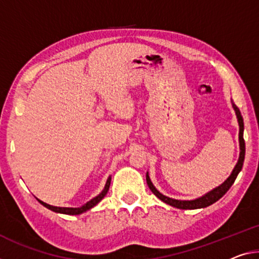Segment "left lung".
I'll list each match as a JSON object with an SVG mask.
<instances>
[{
	"label": "left lung",
	"instance_id": "8db88e82",
	"mask_svg": "<svg viewBox=\"0 0 259 259\" xmlns=\"http://www.w3.org/2000/svg\"><path fill=\"white\" fill-rule=\"evenodd\" d=\"M232 106L234 111H235L236 118H237V122H238V142H240V156H238V161L236 163V165L234 166V169L232 171V174L229 175V177L222 183L221 185L217 186L215 189L210 190L209 192L205 193L204 196L196 198V199H191V200H180V199H174L170 197H166L164 194H162L160 191H158L156 188H155L154 184L150 181V177L148 175V171L146 174V180H147V184H148L149 189L160 200H162L165 204H168L172 207L180 208V209H198V208H205L207 206L214 204V202L218 201L219 199L222 198L226 194L227 191L230 189V186L234 184L235 182L237 175L240 174V171L242 170V166H243V162H244V156H245V143H244V139H243V132H244V122H243V118H242V114L238 110V107L234 104V102L232 101Z\"/></svg>",
	"mask_w": 259,
	"mask_h": 259
}]
</instances>
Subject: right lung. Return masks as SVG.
<instances>
[{"mask_svg": "<svg viewBox=\"0 0 259 259\" xmlns=\"http://www.w3.org/2000/svg\"><path fill=\"white\" fill-rule=\"evenodd\" d=\"M110 184H111V176H109V178H107V181L105 183V186H104V189L102 190V192L99 193L98 196L91 199V200H89L88 202H87V204L82 205L81 207H58V206H52V205L46 204V202L39 200L38 198H37V200L40 202L42 206H45L46 208L53 210V212H55V213L67 214V215H78V214L84 213V212H87V210H89L90 208H93L94 206H96L98 202L106 196L107 191H109V189H110Z\"/></svg>", "mask_w": 259, "mask_h": 259, "instance_id": "obj_1", "label": "right lung"}]
</instances>
